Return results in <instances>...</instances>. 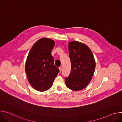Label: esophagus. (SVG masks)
Listing matches in <instances>:
<instances>
[{"mask_svg":"<svg viewBox=\"0 0 122 122\" xmlns=\"http://www.w3.org/2000/svg\"><path fill=\"white\" fill-rule=\"evenodd\" d=\"M59 69L60 72H61V71H62V67H59Z\"/></svg>","mask_w":122,"mask_h":122,"instance_id":"34e87169","label":"esophagus"}]
</instances>
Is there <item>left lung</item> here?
<instances>
[{
    "instance_id": "8db88e82",
    "label": "left lung",
    "mask_w": 122,
    "mask_h": 122,
    "mask_svg": "<svg viewBox=\"0 0 122 122\" xmlns=\"http://www.w3.org/2000/svg\"><path fill=\"white\" fill-rule=\"evenodd\" d=\"M71 71L65 78L67 88L73 91L85 88L90 82L96 67V62L90 48L81 42L73 41L68 43Z\"/></svg>"
}]
</instances>
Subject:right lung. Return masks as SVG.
<instances>
[{
	"mask_svg": "<svg viewBox=\"0 0 122 122\" xmlns=\"http://www.w3.org/2000/svg\"><path fill=\"white\" fill-rule=\"evenodd\" d=\"M55 45L54 41L42 38L33 45L27 57L25 69L28 82L40 92L51 87L59 72L51 55Z\"/></svg>",
	"mask_w": 122,
	"mask_h": 122,
	"instance_id": "1",
	"label": "right lung"
}]
</instances>
